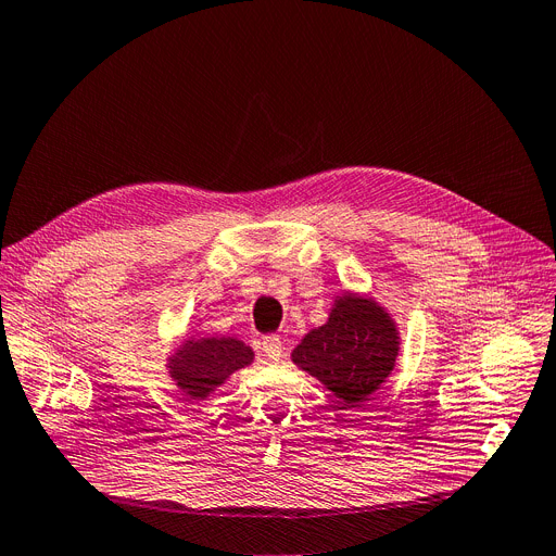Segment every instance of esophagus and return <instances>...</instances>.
I'll return each mask as SVG.
<instances>
[{"mask_svg":"<svg viewBox=\"0 0 556 556\" xmlns=\"http://www.w3.org/2000/svg\"><path fill=\"white\" fill-rule=\"evenodd\" d=\"M262 351L267 353L271 359H278L282 355V341L278 334H264L262 337Z\"/></svg>","mask_w":556,"mask_h":556,"instance_id":"34e87169","label":"esophagus"}]
</instances>
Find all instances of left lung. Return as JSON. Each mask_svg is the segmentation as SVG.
<instances>
[{
	"mask_svg": "<svg viewBox=\"0 0 556 556\" xmlns=\"http://www.w3.org/2000/svg\"><path fill=\"white\" fill-rule=\"evenodd\" d=\"M395 355L399 332L389 314L371 299L349 294L334 303L328 324L305 334L292 359L351 407L389 378Z\"/></svg>",
	"mask_w": 556,
	"mask_h": 556,
	"instance_id": "1",
	"label": "left lung"
}]
</instances>
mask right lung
Wrapping results in <instances>:
<instances>
[{"label": "right lung", "mask_w": 556, "mask_h": 556, "mask_svg": "<svg viewBox=\"0 0 556 556\" xmlns=\"http://www.w3.org/2000/svg\"><path fill=\"white\" fill-rule=\"evenodd\" d=\"M169 374L190 399H205L230 374L253 362V351L232 337H207L188 341L185 349L169 359Z\"/></svg>", "instance_id": "right-lung-1"}]
</instances>
